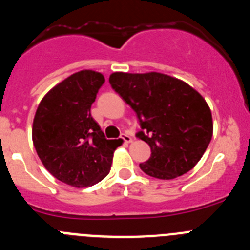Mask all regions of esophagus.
Segmentation results:
<instances>
[{
	"label": "esophagus",
	"mask_w": 250,
	"mask_h": 250,
	"mask_svg": "<svg viewBox=\"0 0 250 250\" xmlns=\"http://www.w3.org/2000/svg\"><path fill=\"white\" fill-rule=\"evenodd\" d=\"M121 139L124 140V143H131L132 141L131 136H129L127 134H123V135H121Z\"/></svg>",
	"instance_id": "esophagus-1"
}]
</instances>
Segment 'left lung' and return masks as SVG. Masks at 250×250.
<instances>
[{
  "mask_svg": "<svg viewBox=\"0 0 250 250\" xmlns=\"http://www.w3.org/2000/svg\"><path fill=\"white\" fill-rule=\"evenodd\" d=\"M109 83L136 112L151 155L139 167L147 175L175 179L193 169L213 136V119L198 91L175 77L159 72H114Z\"/></svg>",
  "mask_w": 250,
  "mask_h": 250,
  "instance_id": "8db88e82",
  "label": "left lung"
}]
</instances>
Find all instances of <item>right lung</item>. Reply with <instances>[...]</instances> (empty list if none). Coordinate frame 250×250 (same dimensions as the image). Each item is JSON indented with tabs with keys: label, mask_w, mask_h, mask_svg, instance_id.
<instances>
[{
	"label": "right lung",
	"mask_w": 250,
	"mask_h": 250,
	"mask_svg": "<svg viewBox=\"0 0 250 250\" xmlns=\"http://www.w3.org/2000/svg\"><path fill=\"white\" fill-rule=\"evenodd\" d=\"M104 83L100 72H76L45 95L35 115L32 140L37 155L57 180L71 187L101 182L120 145L107 140L91 116Z\"/></svg>",
	"instance_id": "right-lung-1"
}]
</instances>
